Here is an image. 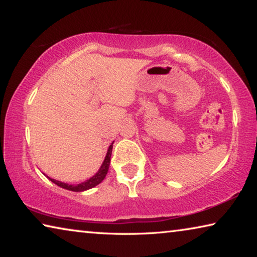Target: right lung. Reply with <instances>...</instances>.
Here are the masks:
<instances>
[{"label": "right lung", "instance_id": "right-lung-1", "mask_svg": "<svg viewBox=\"0 0 257 257\" xmlns=\"http://www.w3.org/2000/svg\"><path fill=\"white\" fill-rule=\"evenodd\" d=\"M112 144H113V143H112ZM112 144L110 145V147H108L107 153H106V156H105V160H104V162L102 164L101 169H99V170H98V172L94 177L90 178V179L86 180L85 182H82V184L73 186V185L64 184V182H61V181H58V180L51 179V178H49V179L52 182H54L55 185L60 186L61 188L68 189V190H72V191H84V190H87V189H89V188H93V187L97 186L98 184H101L104 178H105L107 171H108V167H110V161H111V154H112V147H113Z\"/></svg>", "mask_w": 257, "mask_h": 257}]
</instances>
